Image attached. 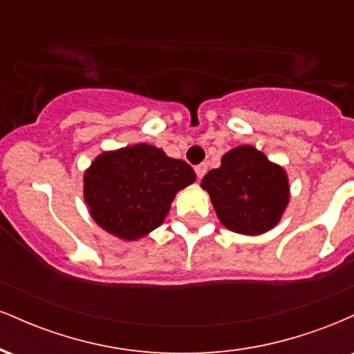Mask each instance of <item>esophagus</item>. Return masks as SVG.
Here are the masks:
<instances>
[{"instance_id": "34e87169", "label": "esophagus", "mask_w": 354, "mask_h": 354, "mask_svg": "<svg viewBox=\"0 0 354 354\" xmlns=\"http://www.w3.org/2000/svg\"><path fill=\"white\" fill-rule=\"evenodd\" d=\"M194 171H196V176L201 180V178L206 174V171H208V166H206L205 163H201V165H198L196 168H194Z\"/></svg>"}]
</instances>
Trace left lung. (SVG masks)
<instances>
[{"label":"left lung","mask_w":354,"mask_h":354,"mask_svg":"<svg viewBox=\"0 0 354 354\" xmlns=\"http://www.w3.org/2000/svg\"><path fill=\"white\" fill-rule=\"evenodd\" d=\"M216 216L225 228L259 236L281 221L290 203V180L281 165L251 145L223 154L221 166L203 178Z\"/></svg>","instance_id":"obj_1"}]
</instances>
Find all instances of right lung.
<instances>
[{"instance_id": "right-lung-1", "label": "right lung", "mask_w": 354, "mask_h": 354, "mask_svg": "<svg viewBox=\"0 0 354 354\" xmlns=\"http://www.w3.org/2000/svg\"><path fill=\"white\" fill-rule=\"evenodd\" d=\"M194 181L186 161L140 143L98 154L84 171L83 198L100 228L136 241L163 225L178 191Z\"/></svg>"}]
</instances>
